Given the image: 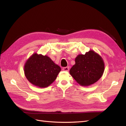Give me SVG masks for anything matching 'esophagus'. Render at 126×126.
<instances>
[{
    "mask_svg": "<svg viewBox=\"0 0 126 126\" xmlns=\"http://www.w3.org/2000/svg\"><path fill=\"white\" fill-rule=\"evenodd\" d=\"M63 71H69V67H63Z\"/></svg>",
    "mask_w": 126,
    "mask_h": 126,
    "instance_id": "1",
    "label": "esophagus"
}]
</instances>
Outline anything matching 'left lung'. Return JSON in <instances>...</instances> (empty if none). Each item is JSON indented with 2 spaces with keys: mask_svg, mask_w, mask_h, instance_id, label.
<instances>
[{
  "mask_svg": "<svg viewBox=\"0 0 126 126\" xmlns=\"http://www.w3.org/2000/svg\"><path fill=\"white\" fill-rule=\"evenodd\" d=\"M70 74L79 84L88 86L95 83L104 73L105 65L101 57L93 50L79 55Z\"/></svg>",
  "mask_w": 126,
  "mask_h": 126,
  "instance_id": "left-lung-1",
  "label": "left lung"
}]
</instances>
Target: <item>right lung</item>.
Wrapping results in <instances>:
<instances>
[{
    "instance_id": "add662e5",
    "label": "right lung",
    "mask_w": 126,
    "mask_h": 126,
    "mask_svg": "<svg viewBox=\"0 0 126 126\" xmlns=\"http://www.w3.org/2000/svg\"><path fill=\"white\" fill-rule=\"evenodd\" d=\"M24 70L30 82L45 88L55 80L61 68L48 56L34 54L26 62Z\"/></svg>"
}]
</instances>
